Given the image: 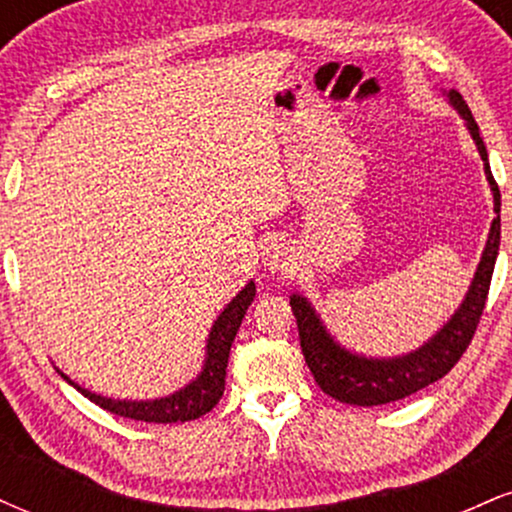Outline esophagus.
Masks as SVG:
<instances>
[{
  "mask_svg": "<svg viewBox=\"0 0 512 512\" xmlns=\"http://www.w3.org/2000/svg\"><path fill=\"white\" fill-rule=\"evenodd\" d=\"M291 264L289 248L284 243H269L264 250V267L272 269V272H284Z\"/></svg>",
  "mask_w": 512,
  "mask_h": 512,
  "instance_id": "obj_1",
  "label": "esophagus"
}]
</instances>
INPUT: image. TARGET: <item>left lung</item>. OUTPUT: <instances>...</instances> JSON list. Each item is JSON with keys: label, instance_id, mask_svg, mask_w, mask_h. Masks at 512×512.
Instances as JSON below:
<instances>
[{"label": "left lung", "instance_id": "obj_1", "mask_svg": "<svg viewBox=\"0 0 512 512\" xmlns=\"http://www.w3.org/2000/svg\"><path fill=\"white\" fill-rule=\"evenodd\" d=\"M448 101L467 122L469 134L477 144L481 161H484L486 180H489L493 192V211H496L489 240H486V248L481 252V262L477 272H474L472 284H469L467 296H464L460 308L455 310V315L416 351L392 358H370L344 349L322 325L320 315L315 313L308 298L301 296V293L291 296V310L298 322V337H301L305 363H308L320 390L344 404L378 407V404L397 402V399L414 395V392L436 383V380L450 373V368L467 351L474 332H477L481 313H484L493 264H496L498 245H501V192H498L496 180L491 175L489 154H486L484 139L479 137V125L474 122L472 110L455 88L448 91Z\"/></svg>", "mask_w": 512, "mask_h": 512}]
</instances>
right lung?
I'll use <instances>...</instances> for the list:
<instances>
[{"label": "right lung", "mask_w": 512, "mask_h": 512, "mask_svg": "<svg viewBox=\"0 0 512 512\" xmlns=\"http://www.w3.org/2000/svg\"><path fill=\"white\" fill-rule=\"evenodd\" d=\"M252 298H255V281H248L245 289L223 308V313L219 317H216L207 339V358H204L202 373H199L190 385H185L182 390L173 392V395L168 397L142 399V402H132V399H110L76 385L74 380H69L67 375L62 373V370H57V373H60L69 385L76 387L81 395L91 399V402H96L98 407L110 411V414L125 416V419L146 421V424H178V421L199 419V416L214 409L223 395V387H226L228 354H231V344L233 339H236L240 322H243L245 313H248Z\"/></svg>", "instance_id": "1"}]
</instances>
